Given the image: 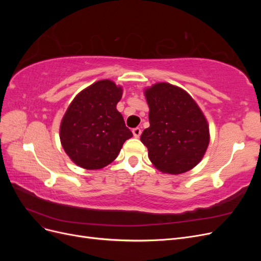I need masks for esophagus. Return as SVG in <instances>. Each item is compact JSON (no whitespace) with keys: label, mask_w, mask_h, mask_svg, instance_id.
Masks as SVG:
<instances>
[{"label":"esophagus","mask_w":261,"mask_h":261,"mask_svg":"<svg viewBox=\"0 0 261 261\" xmlns=\"http://www.w3.org/2000/svg\"><path fill=\"white\" fill-rule=\"evenodd\" d=\"M133 135L135 138H139V136L141 135V129L139 127H136L133 129Z\"/></svg>","instance_id":"1"}]
</instances>
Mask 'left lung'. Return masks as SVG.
<instances>
[{"mask_svg": "<svg viewBox=\"0 0 261 261\" xmlns=\"http://www.w3.org/2000/svg\"><path fill=\"white\" fill-rule=\"evenodd\" d=\"M149 123L140 136L154 168L168 174H181L195 168L210 141L206 116L191 94L169 83L145 89Z\"/></svg>", "mask_w": 261, "mask_h": 261, "instance_id": "left-lung-1", "label": "left lung"}]
</instances>
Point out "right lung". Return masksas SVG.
I'll use <instances>...</instances> for the list:
<instances>
[{
	"mask_svg": "<svg viewBox=\"0 0 261 261\" xmlns=\"http://www.w3.org/2000/svg\"><path fill=\"white\" fill-rule=\"evenodd\" d=\"M123 88L110 80L98 81L70 102L60 126L64 151L86 170H100L113 162L123 144L133 137L116 105Z\"/></svg>",
	"mask_w": 261,
	"mask_h": 261,
	"instance_id": "1",
	"label": "right lung"
}]
</instances>
